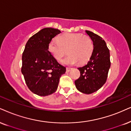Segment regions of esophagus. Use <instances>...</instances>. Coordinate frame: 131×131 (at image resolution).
Wrapping results in <instances>:
<instances>
[{
  "instance_id": "1",
  "label": "esophagus",
  "mask_w": 131,
  "mask_h": 131,
  "mask_svg": "<svg viewBox=\"0 0 131 131\" xmlns=\"http://www.w3.org/2000/svg\"><path fill=\"white\" fill-rule=\"evenodd\" d=\"M72 68H67V72H69V71H70L71 69H72Z\"/></svg>"
}]
</instances>
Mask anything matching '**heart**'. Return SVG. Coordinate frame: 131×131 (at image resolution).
<instances>
[{"label":"heart","instance_id":"1","mask_svg":"<svg viewBox=\"0 0 131 131\" xmlns=\"http://www.w3.org/2000/svg\"><path fill=\"white\" fill-rule=\"evenodd\" d=\"M58 40H52L48 45V50L58 61L68 51L69 56L62 60L65 65H74L79 62L80 64L87 62L92 56L94 45L88 36L80 33H66L58 37Z\"/></svg>","mask_w":131,"mask_h":131}]
</instances>
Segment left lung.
<instances>
[{
    "mask_svg": "<svg viewBox=\"0 0 131 131\" xmlns=\"http://www.w3.org/2000/svg\"><path fill=\"white\" fill-rule=\"evenodd\" d=\"M92 40L94 50L89 61L83 67L78 68L80 76L75 81V87L83 94H90L98 91L106 82L111 67L110 50L100 36L86 30Z\"/></svg>",
    "mask_w": 131,
    "mask_h": 131,
    "instance_id": "left-lung-1",
    "label": "left lung"
}]
</instances>
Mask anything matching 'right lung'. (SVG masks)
Returning <instances> with one entry per match:
<instances>
[{
    "label": "right lung",
    "instance_id": "obj_1",
    "mask_svg": "<svg viewBox=\"0 0 131 131\" xmlns=\"http://www.w3.org/2000/svg\"><path fill=\"white\" fill-rule=\"evenodd\" d=\"M61 31L45 28L33 35L26 43L22 54L21 73L29 90L39 96L53 94L66 68L57 62L48 51L52 38Z\"/></svg>",
    "mask_w": 131,
    "mask_h": 131
}]
</instances>
